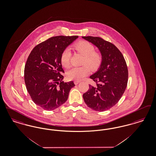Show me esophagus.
I'll list each match as a JSON object with an SVG mask.
<instances>
[{"instance_id": "esophagus-1", "label": "esophagus", "mask_w": 156, "mask_h": 156, "mask_svg": "<svg viewBox=\"0 0 156 156\" xmlns=\"http://www.w3.org/2000/svg\"><path fill=\"white\" fill-rule=\"evenodd\" d=\"M74 83L75 85H77L78 83H79L80 82V81H74Z\"/></svg>"}]
</instances>
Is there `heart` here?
<instances>
[{"instance_id":"obj_1","label":"heart","mask_w":156,"mask_h":156,"mask_svg":"<svg viewBox=\"0 0 156 156\" xmlns=\"http://www.w3.org/2000/svg\"><path fill=\"white\" fill-rule=\"evenodd\" d=\"M73 48L84 56L81 67L71 68L67 73V77L70 80L80 81L89 74L90 68L97 70L102 65L103 54L99 51H96L95 45L87 40H81L73 45ZM71 52L65 49L61 54V65L68 68L70 65Z\"/></svg>"}]
</instances>
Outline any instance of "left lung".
<instances>
[{
    "instance_id": "8db88e82",
    "label": "left lung",
    "mask_w": 156,
    "mask_h": 156,
    "mask_svg": "<svg viewBox=\"0 0 156 156\" xmlns=\"http://www.w3.org/2000/svg\"><path fill=\"white\" fill-rule=\"evenodd\" d=\"M82 38L95 45L103 54L101 68L90 76L95 84L89 85L83 98L93 110L105 111L117 104L125 91L128 81L126 61L119 49L111 42L99 37Z\"/></svg>"
}]
</instances>
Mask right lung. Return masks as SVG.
<instances>
[{"label":"right lung","instance_id":"1","mask_svg":"<svg viewBox=\"0 0 156 156\" xmlns=\"http://www.w3.org/2000/svg\"><path fill=\"white\" fill-rule=\"evenodd\" d=\"M78 36L50 37L32 50L24 67L26 87L33 101L46 111L64 104L73 81H62L64 73L60 61L63 50Z\"/></svg>","mask_w":156,"mask_h":156}]
</instances>
